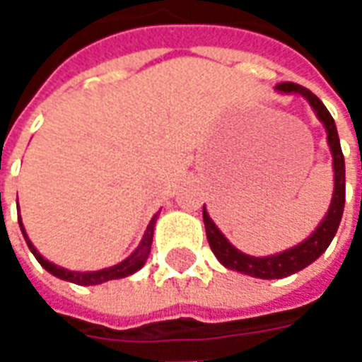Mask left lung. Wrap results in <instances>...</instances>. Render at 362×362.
<instances>
[{
	"instance_id": "left-lung-1",
	"label": "left lung",
	"mask_w": 362,
	"mask_h": 362,
	"mask_svg": "<svg viewBox=\"0 0 362 362\" xmlns=\"http://www.w3.org/2000/svg\"><path fill=\"white\" fill-rule=\"evenodd\" d=\"M275 90L281 93V95L303 96L304 100L310 104L316 118L322 122V126L326 129L329 153H332L334 194H332V202H329L327 213L322 217L318 227L314 228L303 243L295 244L287 250L277 252V254H269V256H250V254H244L236 246H233L228 243L227 236L221 233V228L213 223L204 205L205 233H207V240H209V246H211L215 258L219 259L227 269L244 273V275H250V277H258V279H283V277H288V275L308 267L312 262H316L334 240L335 233L339 228V223H341L343 207H345V158H343L339 135H337V127H335L332 114L327 112V108L318 96L308 89L300 87V85L281 83V85L275 87Z\"/></svg>"
}]
</instances>
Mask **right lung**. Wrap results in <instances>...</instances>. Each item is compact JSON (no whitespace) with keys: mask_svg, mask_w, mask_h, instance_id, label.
<instances>
[{"mask_svg":"<svg viewBox=\"0 0 362 362\" xmlns=\"http://www.w3.org/2000/svg\"><path fill=\"white\" fill-rule=\"evenodd\" d=\"M17 215H19V227L23 236H25V243H27L28 250L35 254V258L38 259V264H40L46 272L52 273L54 277L69 281V283H75V285H83V287H89V285H100V283H106V281H112V279H122V277H127V275H134L135 272H139V269L145 266L147 258H149L151 244H153V230H155V223H157L158 219V211H157L155 215H153V219L149 221V225H147V230H145V235H143L141 243L137 244V248H135V250L132 252L126 259H122L119 264L110 267H104V269H96V272H71V269H66V267L52 264L50 259H46L40 252L36 250V246L30 243L27 230H25V225H23V221H21L19 209H17Z\"/></svg>","mask_w":362,"mask_h":362,"instance_id":"1","label":"right lung"}]
</instances>
